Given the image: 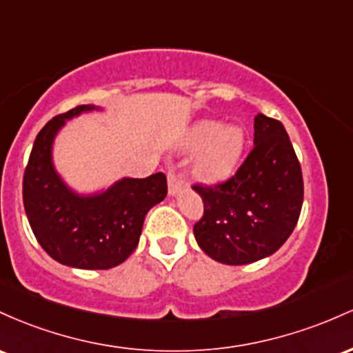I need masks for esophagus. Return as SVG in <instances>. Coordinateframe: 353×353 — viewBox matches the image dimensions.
Returning <instances> with one entry per match:
<instances>
[{
  "label": "esophagus",
  "mask_w": 353,
  "mask_h": 353,
  "mask_svg": "<svg viewBox=\"0 0 353 353\" xmlns=\"http://www.w3.org/2000/svg\"><path fill=\"white\" fill-rule=\"evenodd\" d=\"M183 188V178L176 173V170H168V193L170 195H176Z\"/></svg>",
  "instance_id": "obj_1"
}]
</instances>
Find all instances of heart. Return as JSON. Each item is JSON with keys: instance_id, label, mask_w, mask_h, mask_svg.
<instances>
[{"instance_id": "1", "label": "heart", "mask_w": 353, "mask_h": 353, "mask_svg": "<svg viewBox=\"0 0 353 353\" xmlns=\"http://www.w3.org/2000/svg\"><path fill=\"white\" fill-rule=\"evenodd\" d=\"M245 146V134L239 126H227L221 121L203 120L190 132L185 148L200 152L195 172L205 181L227 178L239 163Z\"/></svg>"}]
</instances>
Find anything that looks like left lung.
I'll use <instances>...</instances> for the list:
<instances>
[{
  "label": "left lung",
  "mask_w": 353,
  "mask_h": 353,
  "mask_svg": "<svg viewBox=\"0 0 353 353\" xmlns=\"http://www.w3.org/2000/svg\"><path fill=\"white\" fill-rule=\"evenodd\" d=\"M253 126L255 145L235 175L192 187L203 201L193 233L220 263L247 265L275 253L302 212V166L283 125L259 113Z\"/></svg>",
  "instance_id": "left-lung-1"
}]
</instances>
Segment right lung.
Instances as JSON below:
<instances>
[{"instance_id": "right-lung-1", "label": "right lung", "mask_w": 353, "mask_h": 353, "mask_svg": "<svg viewBox=\"0 0 353 353\" xmlns=\"http://www.w3.org/2000/svg\"><path fill=\"white\" fill-rule=\"evenodd\" d=\"M94 110L80 105L58 114L34 140L23 175V205L38 243L57 262L85 270H106L137 248L148 210L166 196L165 173L123 178L101 195L78 196L51 163V143L68 118Z\"/></svg>"}]
</instances>
